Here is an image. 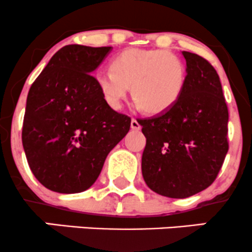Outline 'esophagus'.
<instances>
[{"instance_id":"esophagus-1","label":"esophagus","mask_w":252,"mask_h":252,"mask_svg":"<svg viewBox=\"0 0 252 252\" xmlns=\"http://www.w3.org/2000/svg\"><path fill=\"white\" fill-rule=\"evenodd\" d=\"M131 129H134V130H140L141 129V126H140V123L135 118L131 119Z\"/></svg>"}]
</instances>
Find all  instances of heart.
Segmentation results:
<instances>
[{
  "instance_id": "heart-1",
  "label": "heart",
  "mask_w": 252,
  "mask_h": 252,
  "mask_svg": "<svg viewBox=\"0 0 252 252\" xmlns=\"http://www.w3.org/2000/svg\"><path fill=\"white\" fill-rule=\"evenodd\" d=\"M96 83L108 105L119 108L131 94L147 113L166 112L181 96L186 66L177 55L163 49H128L112 60V68H100Z\"/></svg>"
}]
</instances>
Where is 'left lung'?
Returning <instances> with one entry per match:
<instances>
[{"label":"left lung","instance_id":"1","mask_svg":"<svg viewBox=\"0 0 252 252\" xmlns=\"http://www.w3.org/2000/svg\"><path fill=\"white\" fill-rule=\"evenodd\" d=\"M186 59V82L170 110L139 119L146 146L141 169L153 192L187 198L208 189L228 152V108L216 70L194 53Z\"/></svg>","mask_w":252,"mask_h":252}]
</instances>
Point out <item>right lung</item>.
<instances>
[{
  "label": "right lung",
  "mask_w": 252,
  "mask_h": 252,
  "mask_svg": "<svg viewBox=\"0 0 252 252\" xmlns=\"http://www.w3.org/2000/svg\"><path fill=\"white\" fill-rule=\"evenodd\" d=\"M111 50L63 47L29 91L23 147L32 174L50 190L88 189L110 151L130 129V117L110 107L91 75Z\"/></svg>",
  "instance_id": "1"
}]
</instances>
